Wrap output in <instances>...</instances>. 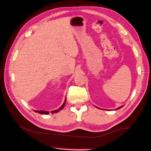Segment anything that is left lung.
Masks as SVG:
<instances>
[{"label": "left lung", "instance_id": "obj_1", "mask_svg": "<svg viewBox=\"0 0 151 151\" xmlns=\"http://www.w3.org/2000/svg\"><path fill=\"white\" fill-rule=\"evenodd\" d=\"M122 107H123V106H121V107H119V108H118V109H116V110H118V109H120V108H122ZM97 108H98V107H97ZM99 109H100V108H99Z\"/></svg>", "mask_w": 151, "mask_h": 151}]
</instances>
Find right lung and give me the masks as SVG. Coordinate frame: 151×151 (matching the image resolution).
Instances as JSON below:
<instances>
[{
  "label": "right lung",
  "instance_id": "right-lung-1",
  "mask_svg": "<svg viewBox=\"0 0 151 151\" xmlns=\"http://www.w3.org/2000/svg\"><path fill=\"white\" fill-rule=\"evenodd\" d=\"M66 100H67V99L66 98H65V101H64V102H63V104H62V106L58 109H57V110H52V114H55V113H57V112H59L60 110H61L63 107H64V106H65V102H66ZM35 112H37V113H39V114H49V112H48V111H44V110H34Z\"/></svg>",
  "mask_w": 151,
  "mask_h": 151
}]
</instances>
